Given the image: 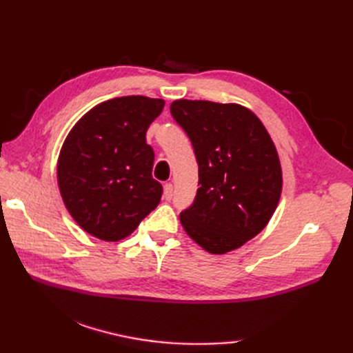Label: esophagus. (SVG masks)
I'll return each instance as SVG.
<instances>
[{
	"instance_id": "1",
	"label": "esophagus",
	"mask_w": 353,
	"mask_h": 353,
	"mask_svg": "<svg viewBox=\"0 0 353 353\" xmlns=\"http://www.w3.org/2000/svg\"><path fill=\"white\" fill-rule=\"evenodd\" d=\"M172 197V185L171 183H165L163 185V199L165 200H171Z\"/></svg>"
}]
</instances>
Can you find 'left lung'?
I'll return each mask as SVG.
<instances>
[{"label": "left lung", "mask_w": 353, "mask_h": 353, "mask_svg": "<svg viewBox=\"0 0 353 353\" xmlns=\"http://www.w3.org/2000/svg\"><path fill=\"white\" fill-rule=\"evenodd\" d=\"M170 109L199 163L200 188L181 212L182 228L209 253L236 250L267 226L279 203L282 168L273 141L241 104L181 99Z\"/></svg>", "instance_id": "obj_1"}]
</instances>
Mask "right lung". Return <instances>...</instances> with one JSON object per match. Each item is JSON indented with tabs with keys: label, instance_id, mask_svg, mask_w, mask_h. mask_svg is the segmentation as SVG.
I'll list each match as a JSON object with an SVG mask.
<instances>
[{
	"label": "right lung",
	"instance_id": "obj_1",
	"mask_svg": "<svg viewBox=\"0 0 353 353\" xmlns=\"http://www.w3.org/2000/svg\"><path fill=\"white\" fill-rule=\"evenodd\" d=\"M162 99L118 97L97 104L72 125L57 159V185L79 226L103 241L129 236L159 205L154 153L145 133Z\"/></svg>",
	"mask_w": 353,
	"mask_h": 353
}]
</instances>
